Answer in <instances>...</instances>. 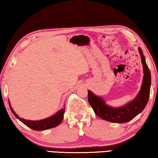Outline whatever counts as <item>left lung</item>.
Wrapping results in <instances>:
<instances>
[{
  "instance_id": "obj_1",
  "label": "left lung",
  "mask_w": 158,
  "mask_h": 158,
  "mask_svg": "<svg viewBox=\"0 0 158 158\" xmlns=\"http://www.w3.org/2000/svg\"><path fill=\"white\" fill-rule=\"evenodd\" d=\"M139 51L143 64L144 78L141 90L135 100L124 106L112 108L106 104L102 98L95 96L90 90L88 91V102L94 109L95 114L103 119L114 123H126L135 118L145 108L150 97L151 75L140 47Z\"/></svg>"
}]
</instances>
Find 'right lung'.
Returning <instances> with one entry per match:
<instances>
[{
  "instance_id": "right-lung-1",
  "label": "right lung",
  "mask_w": 158,
  "mask_h": 158,
  "mask_svg": "<svg viewBox=\"0 0 158 158\" xmlns=\"http://www.w3.org/2000/svg\"><path fill=\"white\" fill-rule=\"evenodd\" d=\"M9 106H10V103ZM10 109L11 110L12 113L14 114V115L16 116L17 118H19L21 122L23 123L25 125H27V127H29V128L36 131L46 130V129L54 128V127L58 126V125L62 122V119H63V115L64 113V109H62L59 112H57V114L49 118L40 121H30L25 120L23 119V118H20L16 113H15L11 106H10Z\"/></svg>"
}]
</instances>
